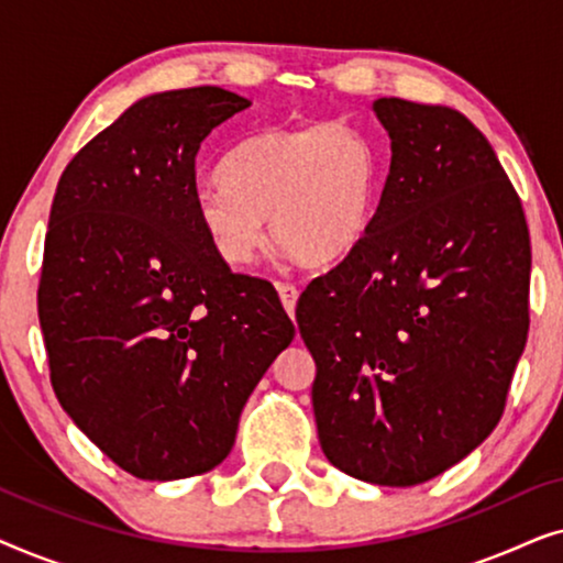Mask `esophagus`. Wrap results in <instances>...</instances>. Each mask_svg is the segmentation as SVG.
<instances>
[{
  "label": "esophagus",
  "instance_id": "34e87169",
  "mask_svg": "<svg viewBox=\"0 0 563 563\" xmlns=\"http://www.w3.org/2000/svg\"><path fill=\"white\" fill-rule=\"evenodd\" d=\"M276 291H279V299L284 305V310L289 314H295V307H297V297H299V289L295 284H287V282H279L276 284Z\"/></svg>",
  "mask_w": 563,
  "mask_h": 563
}]
</instances>
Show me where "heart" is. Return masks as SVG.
Masks as SVG:
<instances>
[{
  "instance_id": "b5f03b06",
  "label": "heart",
  "mask_w": 563,
  "mask_h": 563,
  "mask_svg": "<svg viewBox=\"0 0 563 563\" xmlns=\"http://www.w3.org/2000/svg\"><path fill=\"white\" fill-rule=\"evenodd\" d=\"M220 181L197 195V220L222 264L251 266L268 220L276 243L322 266L349 256L372 228L379 158L338 120L264 128L228 153Z\"/></svg>"
}]
</instances>
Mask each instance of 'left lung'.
<instances>
[{"mask_svg":"<svg viewBox=\"0 0 563 563\" xmlns=\"http://www.w3.org/2000/svg\"><path fill=\"white\" fill-rule=\"evenodd\" d=\"M391 164L364 241L310 282L297 325L328 461L412 487L503 418L528 341L530 235L487 137L441 104L382 97Z\"/></svg>","mask_w":563,"mask_h":563,"instance_id":"8db88e82","label":"left lung"}]
</instances>
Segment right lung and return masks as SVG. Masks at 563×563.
Returning a JSON list of instances; mask_svg holds the SVG:
<instances>
[{
    "mask_svg": "<svg viewBox=\"0 0 563 563\" xmlns=\"http://www.w3.org/2000/svg\"><path fill=\"white\" fill-rule=\"evenodd\" d=\"M251 107L220 87L137 99L60 174L37 287L51 384L76 428L137 479L205 474L295 325L233 274L197 220L199 145Z\"/></svg>",
    "mask_w": 563,
    "mask_h": 563,
    "instance_id": "obj_1",
    "label": "right lung"
}]
</instances>
